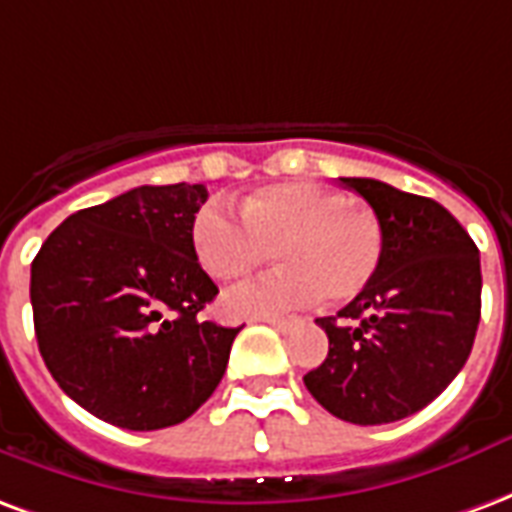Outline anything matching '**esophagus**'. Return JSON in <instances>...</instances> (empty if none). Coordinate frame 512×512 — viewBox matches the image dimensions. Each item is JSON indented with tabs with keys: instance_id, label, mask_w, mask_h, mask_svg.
Returning <instances> with one entry per match:
<instances>
[{
	"instance_id": "esophagus-1",
	"label": "esophagus",
	"mask_w": 512,
	"mask_h": 512,
	"mask_svg": "<svg viewBox=\"0 0 512 512\" xmlns=\"http://www.w3.org/2000/svg\"><path fill=\"white\" fill-rule=\"evenodd\" d=\"M261 322L272 324L275 330H281V333H286V330H292L294 324H297V319H283V316H261Z\"/></svg>"
}]
</instances>
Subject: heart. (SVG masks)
Wrapping results in <instances>:
<instances>
[{"label":"heart","mask_w":512,"mask_h":512,"mask_svg":"<svg viewBox=\"0 0 512 512\" xmlns=\"http://www.w3.org/2000/svg\"><path fill=\"white\" fill-rule=\"evenodd\" d=\"M242 223L207 204L190 226L199 264L220 283H240L270 261L259 281L223 300L231 316H270L319 297L349 302L363 294L384 256V226L346 193L319 182H275L253 190L240 207Z\"/></svg>","instance_id":"1"}]
</instances>
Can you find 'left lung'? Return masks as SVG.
Returning a JSON list of instances; mask_svg holds the SVG:
<instances>
[{"instance_id": "8db88e82", "label": "left lung", "mask_w": 512, "mask_h": 512, "mask_svg": "<svg viewBox=\"0 0 512 512\" xmlns=\"http://www.w3.org/2000/svg\"><path fill=\"white\" fill-rule=\"evenodd\" d=\"M341 182L382 220V267L338 316L316 319L330 352L302 382L346 423H395L431 404L464 368L480 324V253L439 201L379 179Z\"/></svg>"}]
</instances>
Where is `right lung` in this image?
<instances>
[{
    "mask_svg": "<svg viewBox=\"0 0 512 512\" xmlns=\"http://www.w3.org/2000/svg\"><path fill=\"white\" fill-rule=\"evenodd\" d=\"M204 201V185H141L73 212L32 261L46 368L106 423L128 431L182 423L226 374L240 327L199 316L218 294L190 242Z\"/></svg>",
    "mask_w": 512,
    "mask_h": 512,
    "instance_id": "1",
    "label": "right lung"
}]
</instances>
